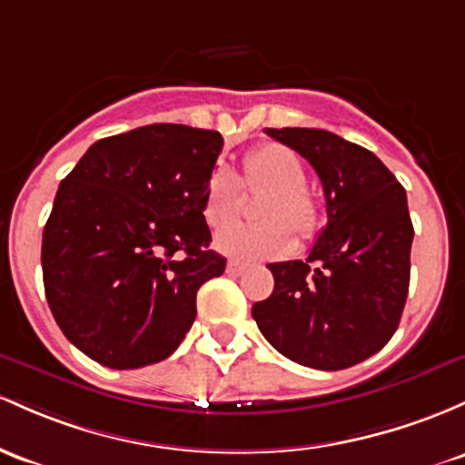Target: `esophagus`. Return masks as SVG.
Returning <instances> with one entry per match:
<instances>
[{"mask_svg": "<svg viewBox=\"0 0 465 465\" xmlns=\"http://www.w3.org/2000/svg\"><path fill=\"white\" fill-rule=\"evenodd\" d=\"M244 269H247V264L238 262V260H229V262H227V273L229 275H241V273H244Z\"/></svg>", "mask_w": 465, "mask_h": 465, "instance_id": "1", "label": "esophagus"}]
</instances>
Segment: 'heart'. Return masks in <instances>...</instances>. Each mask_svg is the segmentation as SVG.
<instances>
[{"label":"heart","instance_id":"heart-1","mask_svg":"<svg viewBox=\"0 0 465 465\" xmlns=\"http://www.w3.org/2000/svg\"><path fill=\"white\" fill-rule=\"evenodd\" d=\"M242 185L269 190L260 201L262 223L233 224L218 233L216 249L238 260H272L291 252L293 232L311 238L320 227V209L307 190L302 161L280 143H262L242 161ZM242 207L241 178L227 165H218L207 178L203 193V218L212 229H223L238 218Z\"/></svg>","mask_w":465,"mask_h":465}]
</instances>
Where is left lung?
<instances>
[{
    "instance_id": "8db88e82",
    "label": "left lung",
    "mask_w": 465,
    "mask_h": 465,
    "mask_svg": "<svg viewBox=\"0 0 465 465\" xmlns=\"http://www.w3.org/2000/svg\"><path fill=\"white\" fill-rule=\"evenodd\" d=\"M313 165L326 227L307 260L272 262L273 293L252 307L260 333L291 361L341 371L392 338L411 282L404 187L366 147L315 127H267Z\"/></svg>"
}]
</instances>
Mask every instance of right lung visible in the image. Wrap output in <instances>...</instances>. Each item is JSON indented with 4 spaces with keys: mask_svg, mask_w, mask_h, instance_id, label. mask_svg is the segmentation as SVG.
Returning <instances> with one entry per match:
<instances>
[{
    "mask_svg": "<svg viewBox=\"0 0 465 465\" xmlns=\"http://www.w3.org/2000/svg\"><path fill=\"white\" fill-rule=\"evenodd\" d=\"M221 132L143 125L88 147L61 181L44 227V289L59 329L110 369H141L178 349L196 293L224 272L203 193Z\"/></svg>",
    "mask_w": 465,
    "mask_h": 465,
    "instance_id": "add662e5",
    "label": "right lung"
}]
</instances>
